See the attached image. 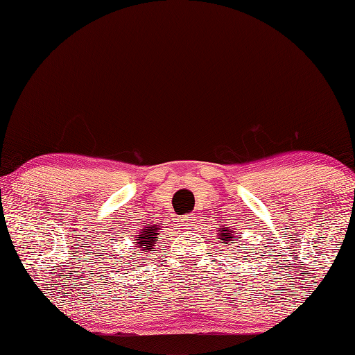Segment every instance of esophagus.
<instances>
[{"mask_svg": "<svg viewBox=\"0 0 355 355\" xmlns=\"http://www.w3.org/2000/svg\"><path fill=\"white\" fill-rule=\"evenodd\" d=\"M182 226L184 230H194L196 226H198V217L194 214H188L182 218Z\"/></svg>", "mask_w": 355, "mask_h": 355, "instance_id": "esophagus-1", "label": "esophagus"}]
</instances>
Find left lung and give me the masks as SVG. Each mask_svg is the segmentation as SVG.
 <instances>
[{
	"instance_id": "1",
	"label": "left lung",
	"mask_w": 355,
	"mask_h": 355,
	"mask_svg": "<svg viewBox=\"0 0 355 355\" xmlns=\"http://www.w3.org/2000/svg\"><path fill=\"white\" fill-rule=\"evenodd\" d=\"M235 232V231H234ZM218 239L220 241H222L225 246H227L230 243H234V237H232V231L230 230V226H225L220 230V234H218Z\"/></svg>"
}]
</instances>
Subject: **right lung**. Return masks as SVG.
I'll list each match as a JSON object with an SVG mask.
<instances>
[{"label":"right lung","instance_id":"right-lung-1","mask_svg":"<svg viewBox=\"0 0 355 355\" xmlns=\"http://www.w3.org/2000/svg\"><path fill=\"white\" fill-rule=\"evenodd\" d=\"M159 226H144L143 230L138 231V235L135 237V248L138 250H144V252H150L156 246V239L159 235Z\"/></svg>","mask_w":355,"mask_h":355}]
</instances>
